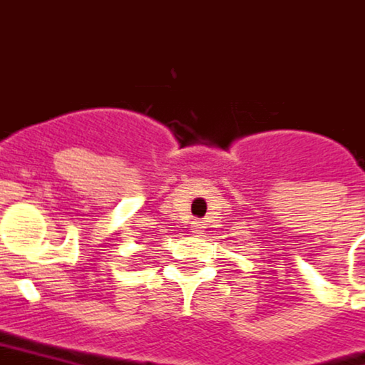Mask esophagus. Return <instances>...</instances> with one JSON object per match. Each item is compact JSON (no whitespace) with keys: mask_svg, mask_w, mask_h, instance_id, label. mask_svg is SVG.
<instances>
[{"mask_svg":"<svg viewBox=\"0 0 365 365\" xmlns=\"http://www.w3.org/2000/svg\"><path fill=\"white\" fill-rule=\"evenodd\" d=\"M191 230H192V232H195V234H198V232H200V230H202V222H200V220H195V222H192V226H191Z\"/></svg>","mask_w":365,"mask_h":365,"instance_id":"esophagus-1","label":"esophagus"}]
</instances>
